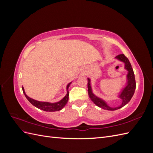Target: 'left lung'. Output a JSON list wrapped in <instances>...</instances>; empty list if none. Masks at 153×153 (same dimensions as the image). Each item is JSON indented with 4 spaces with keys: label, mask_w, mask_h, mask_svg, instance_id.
I'll return each mask as SVG.
<instances>
[{
    "label": "left lung",
    "mask_w": 153,
    "mask_h": 153,
    "mask_svg": "<svg viewBox=\"0 0 153 153\" xmlns=\"http://www.w3.org/2000/svg\"><path fill=\"white\" fill-rule=\"evenodd\" d=\"M115 57L125 63V68H126L128 71V74L127 75L128 85L124 88V90L121 92V95L119 96L120 98H121L123 101L122 104L121 105L115 108L110 107L109 106H108L106 104V103L104 101L98 98V97L95 96L92 92L90 79L89 78H88L87 80L88 94H89V98L92 101H93L95 105H96L97 106H99V107L101 108L107 110H116L119 108H122L124 105H126L129 101L131 100V98L134 94V92H135V88H136V82H135V75H134L133 68L131 67L130 62L129 61L128 59L125 56L124 54H119L117 55Z\"/></svg>",
    "instance_id": "obj_1"
}]
</instances>
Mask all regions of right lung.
Listing matches in <instances>:
<instances>
[{"instance_id":"obj_1","label":"right lung","mask_w":153,"mask_h":153,"mask_svg":"<svg viewBox=\"0 0 153 153\" xmlns=\"http://www.w3.org/2000/svg\"><path fill=\"white\" fill-rule=\"evenodd\" d=\"M70 82L69 84L67 85V90H68V93L66 95V96L64 98L61 100L59 102L57 103H50L48 102H41V101H38L34 100L33 99H32L29 98V96H27V94H25V92L24 91V87H22V90L23 92L25 94V96L26 97V98L29 100V102L35 106L36 107L38 108L41 110H43L44 111H47V112H55V111H58V110H61L64 106H65L68 102V99H69V92H68V88L69 85L71 84Z\"/></svg>"}]
</instances>
